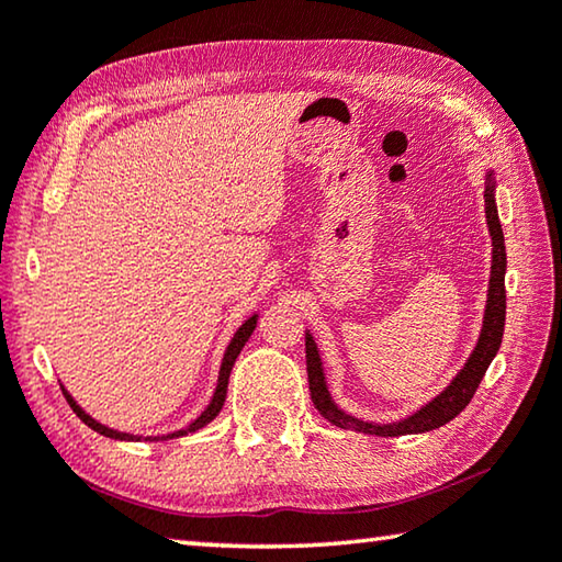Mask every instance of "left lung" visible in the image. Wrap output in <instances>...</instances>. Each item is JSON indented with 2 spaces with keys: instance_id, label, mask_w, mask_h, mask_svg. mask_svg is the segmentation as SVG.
Returning <instances> with one entry per match:
<instances>
[{
  "instance_id": "1",
  "label": "left lung",
  "mask_w": 562,
  "mask_h": 562,
  "mask_svg": "<svg viewBox=\"0 0 562 562\" xmlns=\"http://www.w3.org/2000/svg\"><path fill=\"white\" fill-rule=\"evenodd\" d=\"M496 181L494 171H486V189H484V213H486V226L488 236H492V278H488L486 290V310L482 331L474 351L469 353L467 363L459 369V373L450 381L440 395H435L430 403H425L420 411L403 417L395 423H369L359 420L349 413H344L339 405L334 403L326 385L324 366L319 349H316L314 336L307 331L304 336V349H307V375H310V393L316 411L322 413L331 425L341 427V430H356L366 435H379V437H397V435H417V432H430L435 427H442L464 411L472 401L479 383H482L488 363L494 361V356L502 346L504 339V322H506V288H504V274H506V246H504V231L502 221H498L496 211Z\"/></svg>"
}]
</instances>
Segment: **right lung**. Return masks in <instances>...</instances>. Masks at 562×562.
I'll return each mask as SVG.
<instances>
[{
	"instance_id": "right-lung-1",
	"label": "right lung",
	"mask_w": 562,
	"mask_h": 562,
	"mask_svg": "<svg viewBox=\"0 0 562 562\" xmlns=\"http://www.w3.org/2000/svg\"><path fill=\"white\" fill-rule=\"evenodd\" d=\"M255 324H258V314H252V316H248L246 322H243L240 326H238V331L233 334V339H231V344H228V349H226V353H223V361H221V371H218V383H216V391H213V397H211V403L206 405V411H203L196 420L193 423H189L187 427H181V430H175V432H169V435H155V437H142V435H130V432H120V430H112V427H108V425H103V423H98L95 417H90L83 407H80L76 401H74V395H70L64 385V395H66V401H68V405L74 407V413L80 417V420H83L90 430H95V432H100V435H105V437H112V440H125V442H139V440H149V442H165V440H175V437H183V435H189V432H196V430H201V427H206L213 417H216L218 413H221V407H223V403H226V393H228V379H231V371H233V363H236V359H238V353L243 351V346H246V341L250 339V334L255 331Z\"/></svg>"
}]
</instances>
